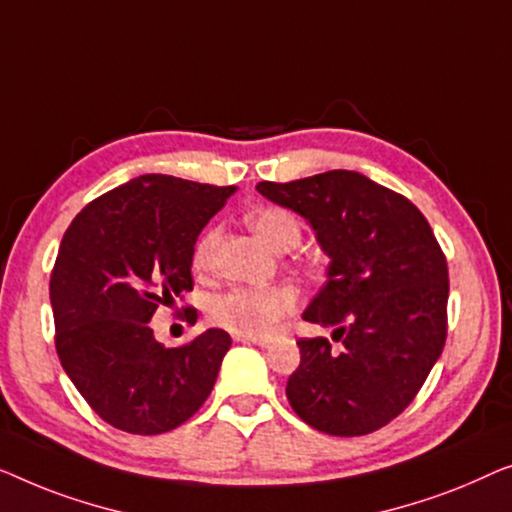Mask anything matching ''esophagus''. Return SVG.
Listing matches in <instances>:
<instances>
[{"label":"esophagus","instance_id":"esophagus-1","mask_svg":"<svg viewBox=\"0 0 512 512\" xmlns=\"http://www.w3.org/2000/svg\"><path fill=\"white\" fill-rule=\"evenodd\" d=\"M236 341H243V343H255L259 348H269L273 343L271 336H236Z\"/></svg>","mask_w":512,"mask_h":512}]
</instances>
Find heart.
Segmentation results:
<instances>
[{
    "label": "heart",
    "instance_id": "1",
    "mask_svg": "<svg viewBox=\"0 0 512 512\" xmlns=\"http://www.w3.org/2000/svg\"><path fill=\"white\" fill-rule=\"evenodd\" d=\"M250 227L266 246L287 253L301 243V222L297 215L280 206H264L250 213ZM220 241V229L213 227L201 234L192 250V269L208 273L213 269L215 248ZM301 294L294 285H262V287H232L218 294L208 304L213 325L239 336H269L278 329L287 315L299 306Z\"/></svg>",
    "mask_w": 512,
    "mask_h": 512
}]
</instances>
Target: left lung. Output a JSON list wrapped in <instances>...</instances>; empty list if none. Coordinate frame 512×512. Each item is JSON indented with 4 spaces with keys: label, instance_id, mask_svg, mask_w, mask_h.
<instances>
[{
    "label": "left lung",
    "instance_id": "8db88e82",
    "mask_svg": "<svg viewBox=\"0 0 512 512\" xmlns=\"http://www.w3.org/2000/svg\"><path fill=\"white\" fill-rule=\"evenodd\" d=\"M257 190L304 215L331 257L304 320L336 327L343 345L299 338L285 390L292 410L331 436L385 427L417 397L448 336V262L427 218L403 194L345 169Z\"/></svg>",
    "mask_w": 512,
    "mask_h": 512
}]
</instances>
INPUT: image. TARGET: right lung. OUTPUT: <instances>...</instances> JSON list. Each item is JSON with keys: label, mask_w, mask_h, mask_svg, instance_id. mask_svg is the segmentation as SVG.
Masks as SVG:
<instances>
[{"label": "right lung", "mask_w": 512, "mask_h": 512, "mask_svg": "<svg viewBox=\"0 0 512 512\" xmlns=\"http://www.w3.org/2000/svg\"><path fill=\"white\" fill-rule=\"evenodd\" d=\"M234 190L146 174L92 199L64 232L50 273L55 350L111 427L164 434L211 394L232 345L227 331L164 348L150 318L192 290L194 243ZM185 320L197 322V311L185 308Z\"/></svg>", "instance_id": "right-lung-1"}]
</instances>
